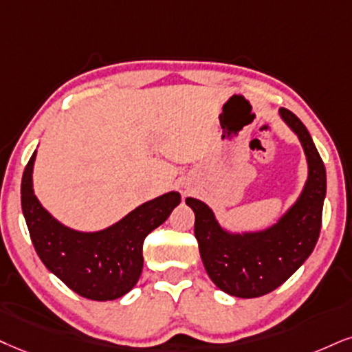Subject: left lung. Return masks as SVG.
<instances>
[{
    "label": "left lung",
    "mask_w": 352,
    "mask_h": 352,
    "mask_svg": "<svg viewBox=\"0 0 352 352\" xmlns=\"http://www.w3.org/2000/svg\"><path fill=\"white\" fill-rule=\"evenodd\" d=\"M279 114L297 133L309 163L305 188L279 222L263 232L230 233L220 227L209 206L186 199L196 214L194 235L204 267L217 287L233 297H261L284 284L311 254L322 230L327 196L323 160L302 120L284 107Z\"/></svg>",
    "instance_id": "1"
}]
</instances>
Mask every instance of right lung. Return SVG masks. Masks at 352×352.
<instances>
[{
	"mask_svg": "<svg viewBox=\"0 0 352 352\" xmlns=\"http://www.w3.org/2000/svg\"><path fill=\"white\" fill-rule=\"evenodd\" d=\"M34 160L36 151L24 169L21 206L38 258L78 296L99 302L125 296L142 274L143 241L181 202L179 192L142 204L101 232H76L56 222L37 201L32 189Z\"/></svg>",
	"mask_w": 352,
	"mask_h": 352,
	"instance_id": "1",
	"label": "right lung"
}]
</instances>
